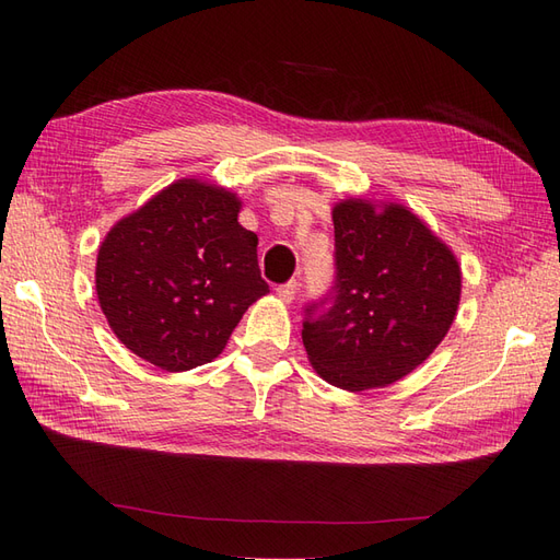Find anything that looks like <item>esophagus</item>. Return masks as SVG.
<instances>
[{
  "instance_id": "1",
  "label": "esophagus",
  "mask_w": 560,
  "mask_h": 560,
  "mask_svg": "<svg viewBox=\"0 0 560 560\" xmlns=\"http://www.w3.org/2000/svg\"><path fill=\"white\" fill-rule=\"evenodd\" d=\"M296 290H299V282H296V280H290V282L280 284L276 292H278L280 301H284V303H292V301H294V296H296Z\"/></svg>"
}]
</instances>
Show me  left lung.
Masks as SVG:
<instances>
[{"label": "left lung", "mask_w": 560, "mask_h": 560, "mask_svg": "<svg viewBox=\"0 0 560 560\" xmlns=\"http://www.w3.org/2000/svg\"><path fill=\"white\" fill-rule=\"evenodd\" d=\"M331 292L306 306L301 338L327 383L362 393L397 383L448 334L463 273L455 254L397 202H336Z\"/></svg>", "instance_id": "obj_1"}]
</instances>
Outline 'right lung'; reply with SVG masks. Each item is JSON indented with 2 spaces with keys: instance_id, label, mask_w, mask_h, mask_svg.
<instances>
[{
  "instance_id": "1",
  "label": "right lung",
  "mask_w": 560,
  "mask_h": 560,
  "mask_svg": "<svg viewBox=\"0 0 560 560\" xmlns=\"http://www.w3.org/2000/svg\"><path fill=\"white\" fill-rule=\"evenodd\" d=\"M238 212V196L222 186L177 179L105 235L97 301L130 352L165 371L222 354L243 313L268 294L259 238Z\"/></svg>"
}]
</instances>
